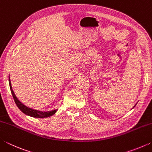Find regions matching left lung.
Here are the masks:
<instances>
[{
    "label": "left lung",
    "instance_id": "left-lung-1",
    "mask_svg": "<svg viewBox=\"0 0 152 152\" xmlns=\"http://www.w3.org/2000/svg\"><path fill=\"white\" fill-rule=\"evenodd\" d=\"M134 107H135V106H134Z\"/></svg>",
    "mask_w": 152,
    "mask_h": 152
}]
</instances>
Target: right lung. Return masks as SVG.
<instances>
[{
	"label": "right lung",
	"mask_w": 152,
	"mask_h": 152,
	"mask_svg": "<svg viewBox=\"0 0 152 152\" xmlns=\"http://www.w3.org/2000/svg\"><path fill=\"white\" fill-rule=\"evenodd\" d=\"M9 86H10V88H11V92L12 95V97H13L14 101L16 103L17 106L19 107V109L21 110V111L25 113V115H29V116H31L32 117H35V118H45V117H49L53 115V114H55L56 112L57 111V110H51V111H48V112H42V111H39V110H34L32 109H30V108L27 107L26 106H25L24 104H23L21 102H20L17 96H15V94L14 93L12 89V86H11V80H10V78H9Z\"/></svg>",
	"instance_id": "add662e5"
}]
</instances>
